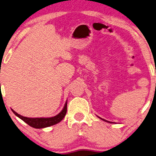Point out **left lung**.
Wrapping results in <instances>:
<instances>
[{
	"mask_svg": "<svg viewBox=\"0 0 156 156\" xmlns=\"http://www.w3.org/2000/svg\"><path fill=\"white\" fill-rule=\"evenodd\" d=\"M101 119H102V118H101ZM102 120H105V121H106V122H108V120H104V119H102ZM108 123H111V122H108Z\"/></svg>",
	"mask_w": 156,
	"mask_h": 156,
	"instance_id": "8db88e82",
	"label": "left lung"
}]
</instances>
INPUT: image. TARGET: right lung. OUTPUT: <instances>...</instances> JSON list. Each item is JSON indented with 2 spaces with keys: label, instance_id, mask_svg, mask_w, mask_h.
Returning a JSON list of instances; mask_svg holds the SVG:
<instances>
[{
  "label": "right lung",
  "instance_id": "right-lung-1",
  "mask_svg": "<svg viewBox=\"0 0 156 156\" xmlns=\"http://www.w3.org/2000/svg\"><path fill=\"white\" fill-rule=\"evenodd\" d=\"M11 110L16 116H18V118L23 120L25 123H26L31 127L35 128H43L55 125V124L58 123L59 122H61L63 119L66 114V112H67V102L66 103L63 109L62 110L61 113L58 114L57 115L51 118H27L19 115L16 111H14L13 109Z\"/></svg>",
  "mask_w": 156,
  "mask_h": 156
}]
</instances>
